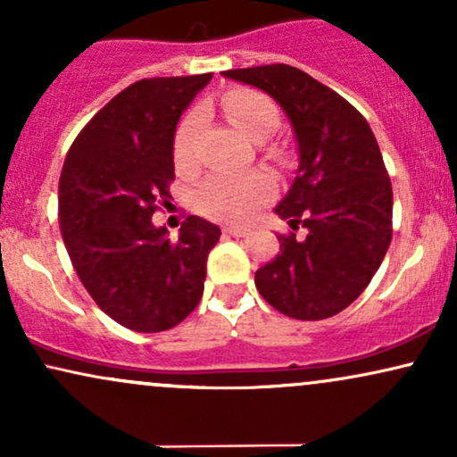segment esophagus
<instances>
[{"label":"esophagus","instance_id":"34e87169","mask_svg":"<svg viewBox=\"0 0 457 457\" xmlns=\"http://www.w3.org/2000/svg\"><path fill=\"white\" fill-rule=\"evenodd\" d=\"M223 232L228 236H236V238H240V236L249 234V228H238V225H232V228H225Z\"/></svg>","mask_w":457,"mask_h":457}]
</instances>
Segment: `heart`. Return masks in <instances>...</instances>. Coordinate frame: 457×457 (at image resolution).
<instances>
[{
  "label": "heart",
  "instance_id": "1",
  "mask_svg": "<svg viewBox=\"0 0 457 457\" xmlns=\"http://www.w3.org/2000/svg\"><path fill=\"white\" fill-rule=\"evenodd\" d=\"M223 112L246 139L264 141L279 124V113L270 98L253 90H234L223 96ZM202 122V112L193 109L185 115L176 130L174 156L180 167L193 159V141ZM275 195V180L266 171L249 174H211L195 188V206L206 217L217 221H245L262 204Z\"/></svg>",
  "mask_w": 457,
  "mask_h": 457
}]
</instances>
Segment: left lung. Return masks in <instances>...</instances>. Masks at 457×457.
<instances>
[{
    "label": "left lung",
    "instance_id": "obj_1",
    "mask_svg": "<svg viewBox=\"0 0 457 457\" xmlns=\"http://www.w3.org/2000/svg\"><path fill=\"white\" fill-rule=\"evenodd\" d=\"M223 77L258 87L295 130L298 170L275 212L305 238L279 236V253L255 272L277 312L324 320L361 296L391 245L393 188L367 120L324 83L287 64L236 68Z\"/></svg>",
    "mask_w": 457,
    "mask_h": 457
}]
</instances>
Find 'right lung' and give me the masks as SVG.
Wrapping results in <instances>:
<instances>
[{
    "instance_id": "obj_1",
    "label": "right lung",
    "mask_w": 457,
    "mask_h": 457,
    "mask_svg": "<svg viewBox=\"0 0 457 457\" xmlns=\"http://www.w3.org/2000/svg\"><path fill=\"white\" fill-rule=\"evenodd\" d=\"M211 79L129 86L77 135L62 170L60 229L72 266L96 305L137 333L174 328L197 307L221 236L202 217H187L176 240L152 223L171 197L178 120Z\"/></svg>"
}]
</instances>
